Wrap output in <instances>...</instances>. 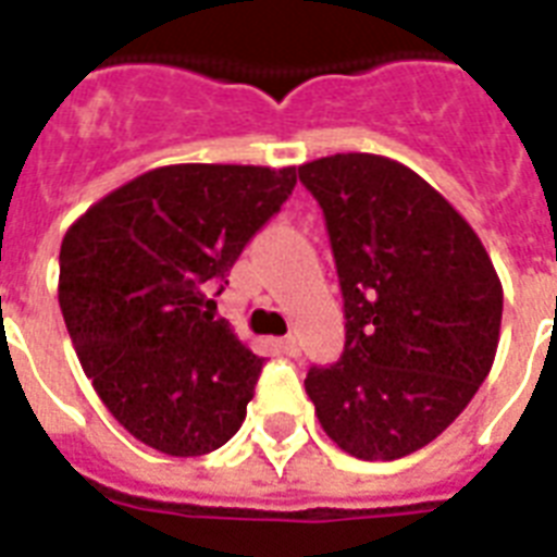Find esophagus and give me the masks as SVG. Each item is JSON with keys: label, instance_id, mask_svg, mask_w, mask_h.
Returning <instances> with one entry per match:
<instances>
[{"label": "esophagus", "instance_id": "34e87169", "mask_svg": "<svg viewBox=\"0 0 557 557\" xmlns=\"http://www.w3.org/2000/svg\"><path fill=\"white\" fill-rule=\"evenodd\" d=\"M275 348L282 350V354H287V356H299L301 345H299V339H296V336H284V339H275Z\"/></svg>", "mask_w": 557, "mask_h": 557}]
</instances>
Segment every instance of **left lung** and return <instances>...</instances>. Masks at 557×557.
Instances as JSON below:
<instances>
[{
    "label": "left lung",
    "instance_id": "left-lung-1",
    "mask_svg": "<svg viewBox=\"0 0 557 557\" xmlns=\"http://www.w3.org/2000/svg\"><path fill=\"white\" fill-rule=\"evenodd\" d=\"M324 212L345 299V350L305 388L327 437L399 460L462 413L495 362L504 287L486 247L431 184L382 154L299 166Z\"/></svg>",
    "mask_w": 557,
    "mask_h": 557
}]
</instances>
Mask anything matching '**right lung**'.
<instances>
[{"label":"right lung","mask_w":557,"mask_h":557,"mask_svg":"<svg viewBox=\"0 0 557 557\" xmlns=\"http://www.w3.org/2000/svg\"><path fill=\"white\" fill-rule=\"evenodd\" d=\"M293 186L296 166H160L62 238L60 307L79 364L146 446L198 457L242 429L264 359L215 319L207 293Z\"/></svg>","instance_id":"1"}]
</instances>
